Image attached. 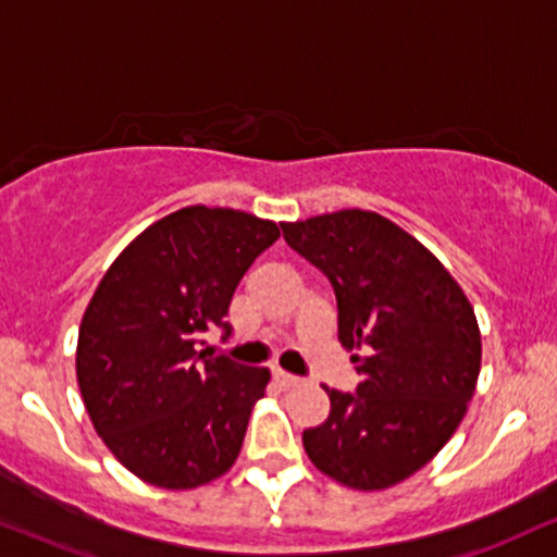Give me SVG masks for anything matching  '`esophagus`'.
<instances>
[{
    "label": "esophagus",
    "mask_w": 557,
    "mask_h": 557,
    "mask_svg": "<svg viewBox=\"0 0 557 557\" xmlns=\"http://www.w3.org/2000/svg\"><path fill=\"white\" fill-rule=\"evenodd\" d=\"M272 379H274V384H277L280 388H293V386H298V384H300V379H298V376H290V373L280 371V368H274V371H272Z\"/></svg>",
    "instance_id": "esophagus-1"
}]
</instances>
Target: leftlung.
Wrapping results in <instances>:
<instances>
[{"label": "left lung", "mask_w": 557, "mask_h": 557, "mask_svg": "<svg viewBox=\"0 0 557 557\" xmlns=\"http://www.w3.org/2000/svg\"><path fill=\"white\" fill-rule=\"evenodd\" d=\"M290 249L330 277L339 343L363 381L324 386L330 418L304 431L319 472L352 491H386L431 461L467 414L482 337L470 298L405 227L371 210L283 223Z\"/></svg>", "instance_id": "8db88e82"}]
</instances>
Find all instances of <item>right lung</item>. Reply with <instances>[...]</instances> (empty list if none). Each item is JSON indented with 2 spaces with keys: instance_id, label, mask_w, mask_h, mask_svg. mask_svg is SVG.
<instances>
[{
  "instance_id": "obj_1",
  "label": "right lung",
  "mask_w": 557,
  "mask_h": 557,
  "mask_svg": "<svg viewBox=\"0 0 557 557\" xmlns=\"http://www.w3.org/2000/svg\"><path fill=\"white\" fill-rule=\"evenodd\" d=\"M280 227L191 205L145 227L106 270L83 313L77 386L96 433L134 478L194 491L236 465L267 368L197 352L225 324L246 270Z\"/></svg>"
}]
</instances>
